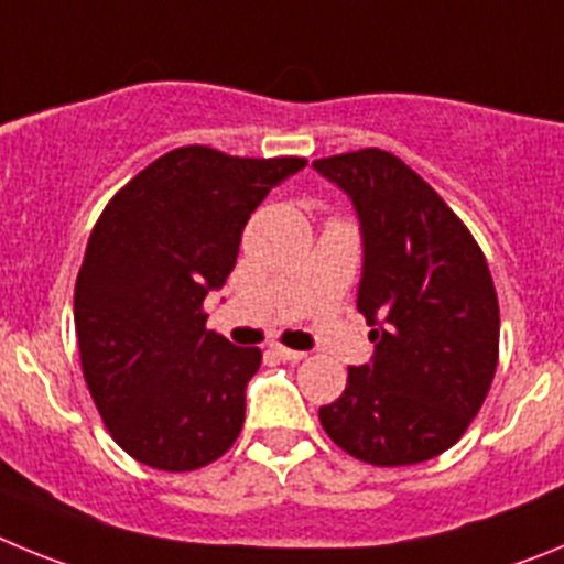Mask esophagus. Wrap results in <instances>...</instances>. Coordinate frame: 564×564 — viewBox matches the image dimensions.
I'll return each instance as SVG.
<instances>
[{"label":"esophagus","mask_w":564,"mask_h":564,"mask_svg":"<svg viewBox=\"0 0 564 564\" xmlns=\"http://www.w3.org/2000/svg\"><path fill=\"white\" fill-rule=\"evenodd\" d=\"M271 352L276 358H282V361H302V358H305V352L302 350H291V347H282V344H273Z\"/></svg>","instance_id":"obj_1"}]
</instances>
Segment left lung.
<instances>
[{
    "label": "left lung",
    "mask_w": 564,
    "mask_h": 564,
    "mask_svg": "<svg viewBox=\"0 0 564 564\" xmlns=\"http://www.w3.org/2000/svg\"><path fill=\"white\" fill-rule=\"evenodd\" d=\"M313 169L361 223L358 313L376 341L318 410L336 446L372 466L432 460L480 412L500 356V305L480 246L441 194L383 149L333 154Z\"/></svg>",
    "instance_id": "left-lung-1"
}]
</instances>
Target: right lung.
<instances>
[{
	"mask_svg": "<svg viewBox=\"0 0 564 564\" xmlns=\"http://www.w3.org/2000/svg\"><path fill=\"white\" fill-rule=\"evenodd\" d=\"M305 166L181 147L98 217L76 279L78 352L109 435L143 466L194 471L237 441L262 352L208 330L203 299L226 285L259 203Z\"/></svg>",
	"mask_w": 564,
	"mask_h": 564,
	"instance_id": "right-lung-1",
	"label": "right lung"
}]
</instances>
